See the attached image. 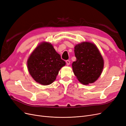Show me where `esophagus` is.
Returning a JSON list of instances; mask_svg holds the SVG:
<instances>
[{
  "label": "esophagus",
  "mask_w": 126,
  "mask_h": 126,
  "mask_svg": "<svg viewBox=\"0 0 126 126\" xmlns=\"http://www.w3.org/2000/svg\"><path fill=\"white\" fill-rule=\"evenodd\" d=\"M66 63H67V66H68V65H69L70 64V61H69V60H66Z\"/></svg>",
  "instance_id": "1"
}]
</instances>
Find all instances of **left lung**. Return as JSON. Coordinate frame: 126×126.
Returning <instances> with one entry per match:
<instances>
[{
	"instance_id": "8db88e82",
	"label": "left lung",
	"mask_w": 126,
	"mask_h": 126,
	"mask_svg": "<svg viewBox=\"0 0 126 126\" xmlns=\"http://www.w3.org/2000/svg\"><path fill=\"white\" fill-rule=\"evenodd\" d=\"M76 60L73 71L81 83L89 84L96 81L102 73L104 61L97 47L93 43L83 42L75 47Z\"/></svg>"
}]
</instances>
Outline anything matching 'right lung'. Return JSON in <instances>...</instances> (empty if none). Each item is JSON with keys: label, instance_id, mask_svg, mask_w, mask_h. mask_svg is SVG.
Listing matches in <instances>:
<instances>
[{"label": "right lung", "instance_id": "obj_1", "mask_svg": "<svg viewBox=\"0 0 126 126\" xmlns=\"http://www.w3.org/2000/svg\"><path fill=\"white\" fill-rule=\"evenodd\" d=\"M65 64L53 45L46 42L39 45L28 60L30 75L37 82L44 85L53 83L59 70Z\"/></svg>", "mask_w": 126, "mask_h": 126}]
</instances>
